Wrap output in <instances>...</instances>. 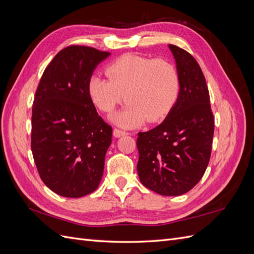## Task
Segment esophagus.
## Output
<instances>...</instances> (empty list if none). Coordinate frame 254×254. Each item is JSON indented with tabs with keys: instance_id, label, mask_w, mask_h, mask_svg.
<instances>
[{
	"instance_id": "obj_1",
	"label": "esophagus",
	"mask_w": 254,
	"mask_h": 254,
	"mask_svg": "<svg viewBox=\"0 0 254 254\" xmlns=\"http://www.w3.org/2000/svg\"><path fill=\"white\" fill-rule=\"evenodd\" d=\"M127 134H128V132L123 131V130L118 129V128H115V129L113 130V135H114L115 137H121V136H123V135H127Z\"/></svg>"
}]
</instances>
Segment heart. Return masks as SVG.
Masks as SVG:
<instances>
[{
	"instance_id": "b5f03b06",
	"label": "heart",
	"mask_w": 254,
	"mask_h": 254,
	"mask_svg": "<svg viewBox=\"0 0 254 254\" xmlns=\"http://www.w3.org/2000/svg\"><path fill=\"white\" fill-rule=\"evenodd\" d=\"M106 75L109 79L92 76L89 95L103 112H111L126 97L125 108L112 118L122 127L162 121L179 98L178 71L164 60L125 54L106 67Z\"/></svg>"
}]
</instances>
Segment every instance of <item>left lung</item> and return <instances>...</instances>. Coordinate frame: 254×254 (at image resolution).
Instances as JSON below:
<instances>
[{
  "mask_svg": "<svg viewBox=\"0 0 254 254\" xmlns=\"http://www.w3.org/2000/svg\"><path fill=\"white\" fill-rule=\"evenodd\" d=\"M180 77V94L165 120L139 132L136 168L144 187L179 196L200 181L209 164L214 117L204 75L190 53L170 44Z\"/></svg>",
  "mask_w": 254,
  "mask_h": 254,
  "instance_id": "obj_1",
  "label": "left lung"
}]
</instances>
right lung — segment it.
<instances>
[{"label": "right lung", "mask_w": 254, "mask_h": 254, "mask_svg": "<svg viewBox=\"0 0 254 254\" xmlns=\"http://www.w3.org/2000/svg\"><path fill=\"white\" fill-rule=\"evenodd\" d=\"M110 53L82 45L61 50L45 68L32 115V151L45 186L64 197L94 191L112 128L96 112L88 84Z\"/></svg>", "instance_id": "1"}]
</instances>
